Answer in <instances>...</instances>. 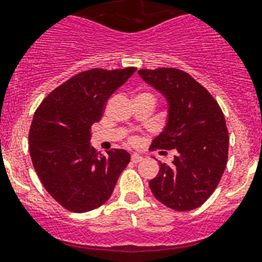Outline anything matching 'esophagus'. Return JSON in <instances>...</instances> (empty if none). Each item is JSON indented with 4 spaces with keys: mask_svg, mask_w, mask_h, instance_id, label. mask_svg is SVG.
Masks as SVG:
<instances>
[{
    "mask_svg": "<svg viewBox=\"0 0 262 262\" xmlns=\"http://www.w3.org/2000/svg\"><path fill=\"white\" fill-rule=\"evenodd\" d=\"M143 159V158L140 157L139 154H133L131 155V162H134V163H138V162H140Z\"/></svg>",
    "mask_w": 262,
    "mask_h": 262,
    "instance_id": "esophagus-1",
    "label": "esophagus"
}]
</instances>
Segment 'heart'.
<instances>
[{
    "instance_id": "obj_1",
    "label": "heart",
    "mask_w": 262,
    "mask_h": 262,
    "mask_svg": "<svg viewBox=\"0 0 262 262\" xmlns=\"http://www.w3.org/2000/svg\"><path fill=\"white\" fill-rule=\"evenodd\" d=\"M131 142H134V139H133V140H131Z\"/></svg>"
}]
</instances>
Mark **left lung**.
Here are the masks:
<instances>
[{
    "label": "left lung",
    "instance_id": "1",
    "mask_svg": "<svg viewBox=\"0 0 262 262\" xmlns=\"http://www.w3.org/2000/svg\"><path fill=\"white\" fill-rule=\"evenodd\" d=\"M138 73L168 103L167 124L151 147L177 150L172 163L159 162V172L148 183L151 191L172 210H193L213 194L228 163L224 112L210 92L181 69H140Z\"/></svg>",
    "mask_w": 262,
    "mask_h": 262
}]
</instances>
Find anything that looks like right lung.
<instances>
[{
  "label": "right lung",
  "mask_w": 262,
  "mask_h": 262,
  "mask_svg": "<svg viewBox=\"0 0 262 262\" xmlns=\"http://www.w3.org/2000/svg\"><path fill=\"white\" fill-rule=\"evenodd\" d=\"M136 68H94L53 90L34 112L29 129L33 167L52 198L73 213L101 206L129 163L126 150L101 154L90 144L91 126L99 122L114 92Z\"/></svg>",
  "instance_id": "obj_1"
}]
</instances>
